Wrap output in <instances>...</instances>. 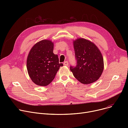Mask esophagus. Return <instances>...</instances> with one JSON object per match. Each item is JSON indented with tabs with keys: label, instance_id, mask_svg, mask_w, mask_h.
I'll use <instances>...</instances> for the list:
<instances>
[{
	"label": "esophagus",
	"instance_id": "esophagus-1",
	"mask_svg": "<svg viewBox=\"0 0 128 128\" xmlns=\"http://www.w3.org/2000/svg\"><path fill=\"white\" fill-rule=\"evenodd\" d=\"M63 64H64V65H65V66H68V61H65V62H64Z\"/></svg>",
	"mask_w": 128,
	"mask_h": 128
}]
</instances>
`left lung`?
Returning <instances> with one entry per match:
<instances>
[{
	"mask_svg": "<svg viewBox=\"0 0 128 128\" xmlns=\"http://www.w3.org/2000/svg\"><path fill=\"white\" fill-rule=\"evenodd\" d=\"M75 66H70L74 76L79 82L88 84L96 80L104 70V60L101 52L94 44L84 38L74 41Z\"/></svg>",
	"mask_w": 128,
	"mask_h": 128,
	"instance_id": "left-lung-1",
	"label": "left lung"
}]
</instances>
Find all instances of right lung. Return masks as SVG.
<instances>
[{
	"label": "right lung",
	"instance_id": "right-lung-1",
	"mask_svg": "<svg viewBox=\"0 0 128 128\" xmlns=\"http://www.w3.org/2000/svg\"><path fill=\"white\" fill-rule=\"evenodd\" d=\"M53 43L42 40L34 46L27 58V69L34 83L40 86L49 84L55 78L62 63L53 53Z\"/></svg>",
	"mask_w": 128,
	"mask_h": 128
}]
</instances>
